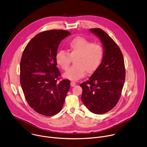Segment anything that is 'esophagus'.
<instances>
[{
    "label": "esophagus",
    "instance_id": "1",
    "mask_svg": "<svg viewBox=\"0 0 147 147\" xmlns=\"http://www.w3.org/2000/svg\"><path fill=\"white\" fill-rule=\"evenodd\" d=\"M71 86H72V87H74V86H76V83L74 82V81H72L71 82Z\"/></svg>",
    "mask_w": 147,
    "mask_h": 147
}]
</instances>
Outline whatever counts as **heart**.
<instances>
[{
    "mask_svg": "<svg viewBox=\"0 0 147 147\" xmlns=\"http://www.w3.org/2000/svg\"><path fill=\"white\" fill-rule=\"evenodd\" d=\"M68 53L64 50L58 51L55 60L57 64L66 71L72 58H75V65L64 74L65 78L72 80L82 78L86 71L88 73L94 72L100 65L104 56V50L100 43H92L82 37L72 39L68 44Z\"/></svg>",
    "mask_w": 147,
    "mask_h": 147,
    "instance_id": "1",
    "label": "heart"
}]
</instances>
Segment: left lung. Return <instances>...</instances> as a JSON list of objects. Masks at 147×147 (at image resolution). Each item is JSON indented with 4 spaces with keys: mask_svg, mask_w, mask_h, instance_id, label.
<instances>
[{
    "mask_svg": "<svg viewBox=\"0 0 147 147\" xmlns=\"http://www.w3.org/2000/svg\"><path fill=\"white\" fill-rule=\"evenodd\" d=\"M90 31L101 40L104 56L89 80L80 84L81 100L92 112L103 114L111 110L121 97L125 79L124 59L119 46L105 32L100 28Z\"/></svg>",
    "mask_w": 147,
    "mask_h": 147,
    "instance_id": "1",
    "label": "left lung"
}]
</instances>
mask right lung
<instances>
[{"label":"right lung","instance_id":"right-lung-1","mask_svg":"<svg viewBox=\"0 0 147 147\" xmlns=\"http://www.w3.org/2000/svg\"><path fill=\"white\" fill-rule=\"evenodd\" d=\"M71 34L50 30L34 37L25 47L20 62V83L27 102L47 116L59 112L69 90L70 80H57L61 74L55 60L61 41Z\"/></svg>","mask_w":147,"mask_h":147}]
</instances>
